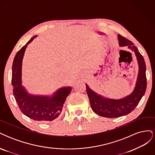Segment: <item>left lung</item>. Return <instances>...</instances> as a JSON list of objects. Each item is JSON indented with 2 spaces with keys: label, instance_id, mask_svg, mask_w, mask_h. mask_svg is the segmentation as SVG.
Returning <instances> with one entry per match:
<instances>
[{
  "label": "left lung",
  "instance_id": "8db88e82",
  "mask_svg": "<svg viewBox=\"0 0 155 155\" xmlns=\"http://www.w3.org/2000/svg\"><path fill=\"white\" fill-rule=\"evenodd\" d=\"M119 45L127 46L128 48L134 52L138 63V75L137 83L133 92L130 95L120 100L109 99L98 95L92 91L86 84L87 93L88 94L92 110L105 118H118L129 114L139 104L144 95L147 87L146 66L143 56L139 52L138 48L130 41L121 35H118Z\"/></svg>",
  "mask_w": 155,
  "mask_h": 155
}]
</instances>
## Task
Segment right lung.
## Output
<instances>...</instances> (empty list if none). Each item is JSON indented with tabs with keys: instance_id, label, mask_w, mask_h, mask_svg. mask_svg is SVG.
Listing matches in <instances>:
<instances>
[{
	"instance_id": "right-lung-1",
	"label": "right lung",
	"mask_w": 155,
	"mask_h": 155,
	"mask_svg": "<svg viewBox=\"0 0 155 155\" xmlns=\"http://www.w3.org/2000/svg\"><path fill=\"white\" fill-rule=\"evenodd\" d=\"M37 35L21 48L15 56L12 65V85L13 96L23 114L28 118L42 122L56 119L62 111L66 98L71 92V87L61 88L51 96L32 95L22 85V63L26 48Z\"/></svg>"
}]
</instances>
